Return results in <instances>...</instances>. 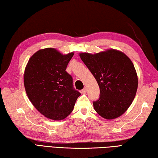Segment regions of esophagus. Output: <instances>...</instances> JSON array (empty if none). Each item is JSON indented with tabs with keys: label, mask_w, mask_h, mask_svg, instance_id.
I'll list each match as a JSON object with an SVG mask.
<instances>
[{
	"label": "esophagus",
	"mask_w": 158,
	"mask_h": 158,
	"mask_svg": "<svg viewBox=\"0 0 158 158\" xmlns=\"http://www.w3.org/2000/svg\"><path fill=\"white\" fill-rule=\"evenodd\" d=\"M86 92H87V88H83V89L81 90V93L83 94H86Z\"/></svg>",
	"instance_id": "esophagus-1"
}]
</instances>
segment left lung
Listing matches in <instances>:
<instances>
[{
    "instance_id": "1",
    "label": "left lung",
    "mask_w": 158,
    "mask_h": 158,
    "mask_svg": "<svg viewBox=\"0 0 158 158\" xmlns=\"http://www.w3.org/2000/svg\"><path fill=\"white\" fill-rule=\"evenodd\" d=\"M79 56L99 85L100 98L93 102L96 113L106 119L122 115L135 99L138 88V76L131 60L113 49L94 54L79 53Z\"/></svg>"
}]
</instances>
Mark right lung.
Instances as JSON below:
<instances>
[{"instance_id": "right-lung-1", "label": "right lung", "mask_w": 158, "mask_h": 158, "mask_svg": "<svg viewBox=\"0 0 158 158\" xmlns=\"http://www.w3.org/2000/svg\"><path fill=\"white\" fill-rule=\"evenodd\" d=\"M74 55L54 48L41 49L30 58L23 73L29 100L39 113L54 121L65 119L81 95L73 88V78L66 71Z\"/></svg>"}]
</instances>
